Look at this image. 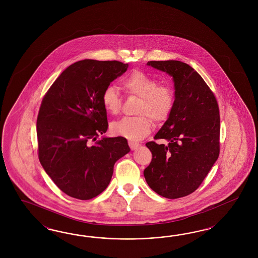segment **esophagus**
<instances>
[{"label":"esophagus","instance_id":"obj_1","mask_svg":"<svg viewBox=\"0 0 258 258\" xmlns=\"http://www.w3.org/2000/svg\"><path fill=\"white\" fill-rule=\"evenodd\" d=\"M128 146H130V148L133 149V150H135V149H137V148L140 146V144L137 143V142H134V141H128Z\"/></svg>","mask_w":258,"mask_h":258}]
</instances>
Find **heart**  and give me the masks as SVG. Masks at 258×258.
I'll list each match as a JSON object with an SVG mask.
<instances>
[{"instance_id":"b5f03b06","label":"heart","mask_w":258,"mask_h":258,"mask_svg":"<svg viewBox=\"0 0 258 258\" xmlns=\"http://www.w3.org/2000/svg\"><path fill=\"white\" fill-rule=\"evenodd\" d=\"M123 86L130 94L140 97L135 117H124L111 123L110 131L114 135L130 140H139L149 135L152 122L162 123L169 117L175 103V94L167 85H158L155 78L141 71H134L123 80ZM105 109L116 114L120 109V96L113 85L106 87L102 93Z\"/></svg>"}]
</instances>
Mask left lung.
<instances>
[{"label": "left lung", "instance_id": "1", "mask_svg": "<svg viewBox=\"0 0 258 258\" xmlns=\"http://www.w3.org/2000/svg\"><path fill=\"white\" fill-rule=\"evenodd\" d=\"M172 77L175 103L154 139L146 144L152 160L144 176L158 195L179 199L193 193L219 154V110L210 88L191 66L179 60L149 61Z\"/></svg>", "mask_w": 258, "mask_h": 258}]
</instances>
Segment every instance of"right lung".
Segmentation results:
<instances>
[{"mask_svg": "<svg viewBox=\"0 0 258 258\" xmlns=\"http://www.w3.org/2000/svg\"><path fill=\"white\" fill-rule=\"evenodd\" d=\"M128 64L84 59L66 68L43 97L37 120L39 159L62 192L91 200L108 187L113 166L130 152L124 137L96 140L108 130L104 89Z\"/></svg>", "mask_w": 258, "mask_h": 258, "instance_id": "1", "label": "right lung"}]
</instances>
